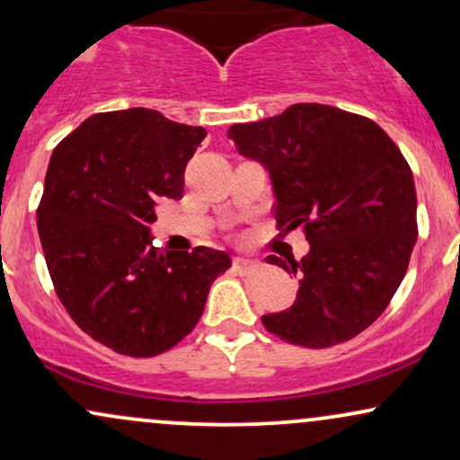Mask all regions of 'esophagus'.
<instances>
[{
    "label": "esophagus",
    "instance_id": "obj_1",
    "mask_svg": "<svg viewBox=\"0 0 460 460\" xmlns=\"http://www.w3.org/2000/svg\"><path fill=\"white\" fill-rule=\"evenodd\" d=\"M254 268H257V261H251V259H246V257H235L234 259V270H235V272L248 274Z\"/></svg>",
    "mask_w": 460,
    "mask_h": 460
}]
</instances>
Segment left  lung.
Wrapping results in <instances>:
<instances>
[{
  "mask_svg": "<svg viewBox=\"0 0 460 460\" xmlns=\"http://www.w3.org/2000/svg\"><path fill=\"white\" fill-rule=\"evenodd\" d=\"M229 139L270 171L279 229L302 226L311 244L300 261L268 257L300 291L265 330L311 349L351 341L388 308L418 240L405 156L373 119L317 102L231 126Z\"/></svg>",
  "mask_w": 460,
  "mask_h": 460,
  "instance_id": "8db88e82",
  "label": "left lung"
}]
</instances>
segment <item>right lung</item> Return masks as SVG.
<instances>
[{"label": "right lung", "instance_id": "right-lung-1", "mask_svg": "<svg viewBox=\"0 0 460 460\" xmlns=\"http://www.w3.org/2000/svg\"><path fill=\"white\" fill-rule=\"evenodd\" d=\"M152 109L96 113L53 149L38 234L55 293L79 328L130 358L169 351L195 330L231 259L152 246L160 199H181L206 139Z\"/></svg>", "mask_w": 460, "mask_h": 460}]
</instances>
